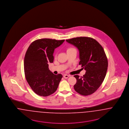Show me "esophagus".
I'll return each instance as SVG.
<instances>
[{"instance_id": "obj_1", "label": "esophagus", "mask_w": 129, "mask_h": 129, "mask_svg": "<svg viewBox=\"0 0 129 129\" xmlns=\"http://www.w3.org/2000/svg\"><path fill=\"white\" fill-rule=\"evenodd\" d=\"M69 77V76L67 75V74H64V75H63V78H64V79H67Z\"/></svg>"}]
</instances>
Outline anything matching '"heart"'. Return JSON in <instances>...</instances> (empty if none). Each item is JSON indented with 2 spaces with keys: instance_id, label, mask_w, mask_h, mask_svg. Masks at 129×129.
<instances>
[{
  "instance_id": "obj_1",
  "label": "heart",
  "mask_w": 129,
  "mask_h": 129,
  "mask_svg": "<svg viewBox=\"0 0 129 129\" xmlns=\"http://www.w3.org/2000/svg\"><path fill=\"white\" fill-rule=\"evenodd\" d=\"M74 50H76V49H74V48H69L67 49V52H68L69 51H71Z\"/></svg>"
}]
</instances>
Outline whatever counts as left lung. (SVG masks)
Here are the masks:
<instances>
[{"instance_id": "1", "label": "left lung", "mask_w": 129, "mask_h": 129, "mask_svg": "<svg viewBox=\"0 0 129 129\" xmlns=\"http://www.w3.org/2000/svg\"><path fill=\"white\" fill-rule=\"evenodd\" d=\"M76 47L79 52V65L86 71L83 77L75 75V90L81 95L94 93L100 87L106 76L108 61L102 46L89 37H77L66 40Z\"/></svg>"}]
</instances>
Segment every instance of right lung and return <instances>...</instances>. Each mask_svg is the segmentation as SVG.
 Returning a JSON list of instances; mask_svg holds the SVG:
<instances>
[{
	"label": "right lung",
	"instance_id": "add662e5",
	"mask_svg": "<svg viewBox=\"0 0 129 129\" xmlns=\"http://www.w3.org/2000/svg\"><path fill=\"white\" fill-rule=\"evenodd\" d=\"M64 39H37L29 46L24 59V71L31 88L38 95L48 96L55 92L62 76L54 75L49 69L53 62L54 49Z\"/></svg>",
	"mask_w": 129,
	"mask_h": 129
}]
</instances>
